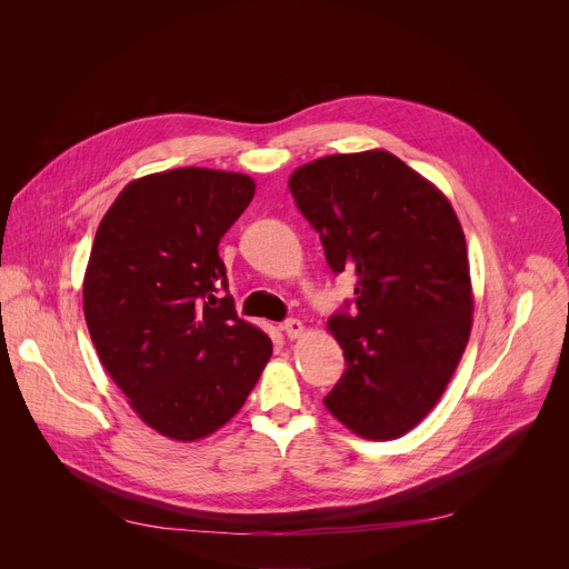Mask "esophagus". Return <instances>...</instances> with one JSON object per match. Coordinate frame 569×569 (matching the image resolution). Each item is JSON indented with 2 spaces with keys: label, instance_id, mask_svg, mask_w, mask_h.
Wrapping results in <instances>:
<instances>
[{
  "label": "esophagus",
  "instance_id": "1",
  "mask_svg": "<svg viewBox=\"0 0 569 569\" xmlns=\"http://www.w3.org/2000/svg\"><path fill=\"white\" fill-rule=\"evenodd\" d=\"M281 329H283V333H286L290 340H297V338H301V333H303V323H301L299 319L290 317V319H286V321L281 323Z\"/></svg>",
  "mask_w": 569,
  "mask_h": 569
}]
</instances>
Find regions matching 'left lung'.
<instances>
[{"mask_svg":"<svg viewBox=\"0 0 569 569\" xmlns=\"http://www.w3.org/2000/svg\"><path fill=\"white\" fill-rule=\"evenodd\" d=\"M288 187L356 299L329 329L347 369L323 398L365 439H396L435 408L472 327L463 229L448 198L387 150L329 154Z\"/></svg>","mask_w":569,"mask_h":569,"instance_id":"8db88e82","label":"left lung"}]
</instances>
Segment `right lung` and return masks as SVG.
Returning a JSON list of instances; mask_svg holds the SVG:
<instances>
[{"mask_svg": "<svg viewBox=\"0 0 569 569\" xmlns=\"http://www.w3.org/2000/svg\"><path fill=\"white\" fill-rule=\"evenodd\" d=\"M254 180L173 169L130 182L92 246L83 310L97 353L146 426L178 441L222 428L272 356L240 319L218 242Z\"/></svg>", "mask_w": 569, "mask_h": 569, "instance_id": "1", "label": "right lung"}]
</instances>
